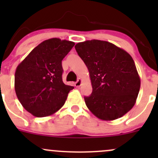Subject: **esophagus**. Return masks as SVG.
Instances as JSON below:
<instances>
[{"label": "esophagus", "instance_id": "34e87169", "mask_svg": "<svg viewBox=\"0 0 158 158\" xmlns=\"http://www.w3.org/2000/svg\"><path fill=\"white\" fill-rule=\"evenodd\" d=\"M81 85V79H79L77 81H76L75 86L77 87V88H78V87H80Z\"/></svg>", "mask_w": 158, "mask_h": 158}]
</instances>
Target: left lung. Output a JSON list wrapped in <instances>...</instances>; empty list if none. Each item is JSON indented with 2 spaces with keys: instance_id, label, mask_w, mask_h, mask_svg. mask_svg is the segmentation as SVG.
<instances>
[{
  "instance_id": "1",
  "label": "left lung",
  "mask_w": 158,
  "mask_h": 158,
  "mask_svg": "<svg viewBox=\"0 0 158 158\" xmlns=\"http://www.w3.org/2000/svg\"><path fill=\"white\" fill-rule=\"evenodd\" d=\"M75 49L89 70L93 90L84 97L88 109L102 120L122 117L135 106L140 88L131 56L100 40L79 42Z\"/></svg>"
}]
</instances>
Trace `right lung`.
I'll use <instances>...</instances> for the list:
<instances>
[{"instance_id":"obj_1","label":"right lung","mask_w":158,"mask_h":158,"mask_svg":"<svg viewBox=\"0 0 158 158\" xmlns=\"http://www.w3.org/2000/svg\"><path fill=\"white\" fill-rule=\"evenodd\" d=\"M74 44L73 41L57 38L46 40L16 68V95L23 108L35 117H48L58 111L74 88L63 82L61 65Z\"/></svg>"}]
</instances>
